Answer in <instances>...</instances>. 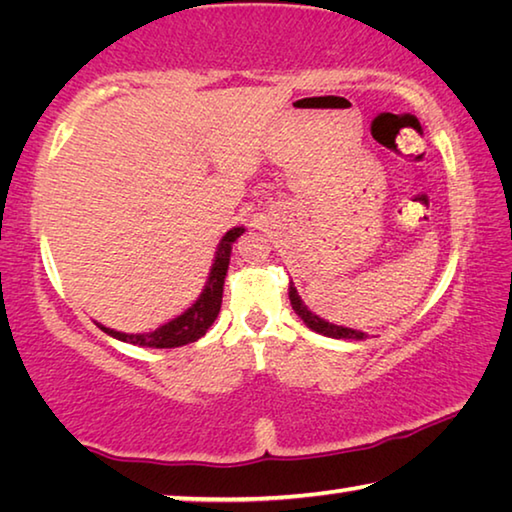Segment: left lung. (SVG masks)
<instances>
[{"instance_id": "8db88e82", "label": "left lung", "mask_w": 512, "mask_h": 512, "mask_svg": "<svg viewBox=\"0 0 512 512\" xmlns=\"http://www.w3.org/2000/svg\"><path fill=\"white\" fill-rule=\"evenodd\" d=\"M289 300H291V307L296 309V314L305 320V325L309 329H314V332L323 334V336H329V339H352V341H363L366 339L368 334L359 332V329H350V327H341V325H332L327 323V320L318 318L316 314H311V311L302 305V300L298 296L296 287H293V282L289 284Z\"/></svg>"}]
</instances>
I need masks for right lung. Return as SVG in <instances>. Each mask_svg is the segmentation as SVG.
Listing matches in <instances>:
<instances>
[{
    "label": "right lung",
    "instance_id": "add662e5",
    "mask_svg": "<svg viewBox=\"0 0 512 512\" xmlns=\"http://www.w3.org/2000/svg\"><path fill=\"white\" fill-rule=\"evenodd\" d=\"M241 235H244V228H232L225 232L219 248H216L214 264L210 268V277H207L203 293L198 296V300L192 307L173 320H169V323L153 329L149 334H124V332H117V329L103 327L99 323L97 325L108 336H112V339L142 345V348H180V345L198 341L201 336H205L207 329L212 327L216 316H219L223 282H225V273H228L232 244H235Z\"/></svg>",
    "mask_w": 512,
    "mask_h": 512
}]
</instances>
